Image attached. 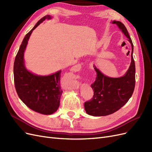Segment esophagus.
I'll return each instance as SVG.
<instances>
[{
	"mask_svg": "<svg viewBox=\"0 0 152 152\" xmlns=\"http://www.w3.org/2000/svg\"><path fill=\"white\" fill-rule=\"evenodd\" d=\"M73 67H74L73 68H77V66H76V68H75V66H73Z\"/></svg>",
	"mask_w": 152,
	"mask_h": 152,
	"instance_id": "obj_1",
	"label": "esophagus"
}]
</instances>
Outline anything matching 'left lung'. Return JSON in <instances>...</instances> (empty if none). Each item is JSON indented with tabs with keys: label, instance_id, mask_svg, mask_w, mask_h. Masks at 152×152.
Instances as JSON below:
<instances>
[{
	"label": "left lung",
	"instance_id": "1",
	"mask_svg": "<svg viewBox=\"0 0 152 152\" xmlns=\"http://www.w3.org/2000/svg\"><path fill=\"white\" fill-rule=\"evenodd\" d=\"M129 41L131 47V63L126 73L123 77L112 78L104 75L94 66L97 73L96 80L91 84L94 95L89 101L84 103L87 114L93 116H106L117 112L128 102L135 87V63L133 58V44L127 28L121 21H113Z\"/></svg>",
	"mask_w": 152,
	"mask_h": 152
}]
</instances>
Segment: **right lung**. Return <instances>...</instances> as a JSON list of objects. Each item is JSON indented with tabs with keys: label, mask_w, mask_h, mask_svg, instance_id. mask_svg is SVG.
<instances>
[{
	"label": "right lung",
	"mask_w": 152,
	"mask_h": 152,
	"mask_svg": "<svg viewBox=\"0 0 152 152\" xmlns=\"http://www.w3.org/2000/svg\"><path fill=\"white\" fill-rule=\"evenodd\" d=\"M49 15L44 16L27 34L20 45L14 63V80L17 94L27 107L44 115L56 112L63 91L60 87L61 70L48 76H38L26 70L24 52L32 31Z\"/></svg>",
	"instance_id": "obj_1"
}]
</instances>
